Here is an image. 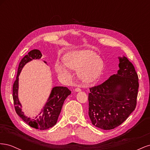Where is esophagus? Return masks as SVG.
<instances>
[{
    "label": "esophagus",
    "mask_w": 150,
    "mask_h": 150,
    "mask_svg": "<svg viewBox=\"0 0 150 150\" xmlns=\"http://www.w3.org/2000/svg\"><path fill=\"white\" fill-rule=\"evenodd\" d=\"M81 91V89L80 88H79V87L76 88L75 89V91H76V92H79V91Z\"/></svg>",
    "instance_id": "obj_1"
}]
</instances>
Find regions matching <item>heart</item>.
<instances>
[{"label": "heart", "mask_w": 150, "mask_h": 150, "mask_svg": "<svg viewBox=\"0 0 150 150\" xmlns=\"http://www.w3.org/2000/svg\"><path fill=\"white\" fill-rule=\"evenodd\" d=\"M70 68L78 70V76L83 82L91 83L101 75L103 62L91 51H75L67 54L65 62L58 61L56 64L57 72L64 76L70 74Z\"/></svg>", "instance_id": "1"}]
</instances>
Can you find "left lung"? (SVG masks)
I'll return each instance as SVG.
<instances>
[{
    "label": "left lung",
    "instance_id": "1",
    "mask_svg": "<svg viewBox=\"0 0 150 150\" xmlns=\"http://www.w3.org/2000/svg\"><path fill=\"white\" fill-rule=\"evenodd\" d=\"M119 58L116 74L89 88L88 114L92 124L104 130L121 125L137 106L138 76L128 58Z\"/></svg>",
    "mask_w": 150,
    "mask_h": 150
}]
</instances>
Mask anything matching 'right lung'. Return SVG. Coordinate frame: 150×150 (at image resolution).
I'll return each mask as SVG.
<instances>
[{"instance_id": "right-lung-1", "label": "right lung", "mask_w": 150, "mask_h": 150, "mask_svg": "<svg viewBox=\"0 0 150 150\" xmlns=\"http://www.w3.org/2000/svg\"><path fill=\"white\" fill-rule=\"evenodd\" d=\"M42 56V54L39 50L33 49L22 59L18 67L16 79L13 84L12 90L13 104L17 114L32 128L44 130L51 128L56 124L63 104L66 98L71 94V91L66 87L56 86L52 88L47 103L35 119L31 120L24 115V112L22 111V105L18 98L19 76L26 63L33 59H39ZM44 62L46 63L45 61Z\"/></svg>"}]
</instances>
